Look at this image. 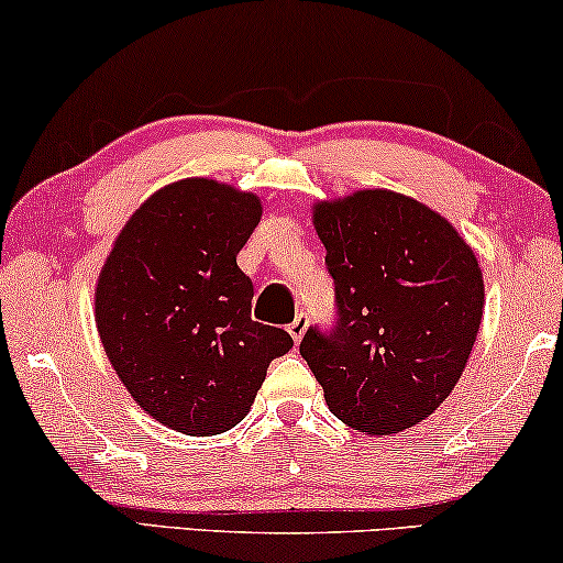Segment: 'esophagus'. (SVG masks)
<instances>
[{
    "label": "esophagus",
    "mask_w": 563,
    "mask_h": 563,
    "mask_svg": "<svg viewBox=\"0 0 563 563\" xmlns=\"http://www.w3.org/2000/svg\"><path fill=\"white\" fill-rule=\"evenodd\" d=\"M307 322H310V318H307V312H297V318L289 322L287 325V330H289V335L295 338V341L299 343L302 341V335H305V330H307Z\"/></svg>",
    "instance_id": "obj_1"
}]
</instances>
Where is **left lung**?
Segmentation results:
<instances>
[{
  "mask_svg": "<svg viewBox=\"0 0 563 563\" xmlns=\"http://www.w3.org/2000/svg\"><path fill=\"white\" fill-rule=\"evenodd\" d=\"M335 320L299 353L330 412L368 435L426 420L464 372L484 310L474 251L410 197L366 189L314 207Z\"/></svg>",
  "mask_w": 563,
  "mask_h": 563,
  "instance_id": "8db88e82",
  "label": "left lung"
}]
</instances>
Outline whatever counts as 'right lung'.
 I'll return each mask as SVG.
<instances>
[{"label":"right lung","instance_id":"obj_1","mask_svg":"<svg viewBox=\"0 0 563 563\" xmlns=\"http://www.w3.org/2000/svg\"><path fill=\"white\" fill-rule=\"evenodd\" d=\"M261 202L210 179L145 199L97 284V330L135 402L172 430L218 435L251 410L287 330L251 318L238 251Z\"/></svg>","mask_w":563,"mask_h":563}]
</instances>
